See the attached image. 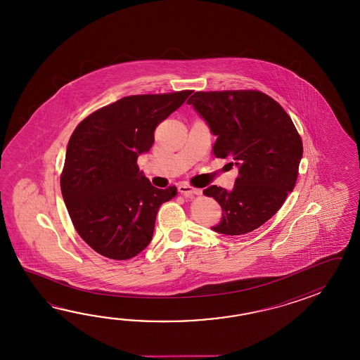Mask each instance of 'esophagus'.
Here are the masks:
<instances>
[{
	"mask_svg": "<svg viewBox=\"0 0 360 360\" xmlns=\"http://www.w3.org/2000/svg\"><path fill=\"white\" fill-rule=\"evenodd\" d=\"M179 191L184 194L185 197H189V198L194 197V195H200L202 194L200 189H195V188H193L191 185H185V184L179 186Z\"/></svg>",
	"mask_w": 360,
	"mask_h": 360,
	"instance_id": "34e87169",
	"label": "esophagus"
}]
</instances>
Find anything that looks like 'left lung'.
<instances>
[{"label":"left lung","mask_w":360,"mask_h":360,"mask_svg":"<svg viewBox=\"0 0 360 360\" xmlns=\"http://www.w3.org/2000/svg\"><path fill=\"white\" fill-rule=\"evenodd\" d=\"M216 136L214 154L238 169L231 191H203L221 206L214 231L240 236L257 229L293 191L302 158L299 132L276 100L260 91L194 92L188 100Z\"/></svg>","instance_id":"left-lung-1"}]
</instances>
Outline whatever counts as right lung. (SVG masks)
Here are the masks:
<instances>
[{"instance_id":"right-lung-1","label":"right lung","mask_w":360,"mask_h":360,"mask_svg":"<svg viewBox=\"0 0 360 360\" xmlns=\"http://www.w3.org/2000/svg\"><path fill=\"white\" fill-rule=\"evenodd\" d=\"M191 91L134 95L84 118L69 139L60 177L63 199L77 233L94 251L129 260L153 238L162 203L177 189H158L136 165L154 130Z\"/></svg>"}]
</instances>
